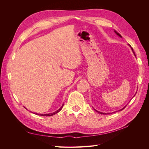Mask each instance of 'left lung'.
I'll list each match as a JSON object with an SVG mask.
<instances>
[{
    "label": "left lung",
    "instance_id": "8db88e82",
    "mask_svg": "<svg viewBox=\"0 0 149 149\" xmlns=\"http://www.w3.org/2000/svg\"><path fill=\"white\" fill-rule=\"evenodd\" d=\"M114 32H115V33H116L117 35H118L119 36V37H121V38H122V36H121V35H120V34H119V33L118 32H117V31H116V30H114ZM129 45V46L130 47V45ZM131 49H132V52H133V53H134V55H135V56H136V55H135V53H134V51H133V48H131ZM134 96H135V95H134ZM125 106L124 107H123V109H120L119 111H122V110H123V109H124V108H125ZM97 111V112H99V113H100V114H109V113H103V112H99V111Z\"/></svg>",
    "mask_w": 149,
    "mask_h": 149
}]
</instances>
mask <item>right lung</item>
I'll list each match as a JSON object with an SVG mask.
<instances>
[{"label": "right lung", "instance_id": "obj_1", "mask_svg": "<svg viewBox=\"0 0 149 149\" xmlns=\"http://www.w3.org/2000/svg\"><path fill=\"white\" fill-rule=\"evenodd\" d=\"M63 105L64 104H63L62 105V106L58 110H57L56 111H55V112H53V113H49V114H37V113H34V114H37V115H39V116H53V115H55V114H56V113H58V112H60L61 110V109L63 108Z\"/></svg>", "mask_w": 149, "mask_h": 149}]
</instances>
